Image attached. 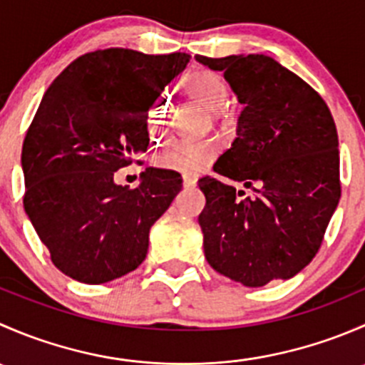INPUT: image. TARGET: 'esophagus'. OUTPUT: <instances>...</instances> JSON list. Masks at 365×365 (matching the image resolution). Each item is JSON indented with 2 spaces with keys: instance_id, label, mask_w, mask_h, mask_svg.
Returning <instances> with one entry per match:
<instances>
[{
  "instance_id": "34e87169",
  "label": "esophagus",
  "mask_w": 365,
  "mask_h": 365,
  "mask_svg": "<svg viewBox=\"0 0 365 365\" xmlns=\"http://www.w3.org/2000/svg\"><path fill=\"white\" fill-rule=\"evenodd\" d=\"M182 185L185 187V189H189V187H194V185H196V178H192V176H183Z\"/></svg>"
}]
</instances>
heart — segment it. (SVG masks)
<instances>
[{
  "label": "heart",
  "mask_w": 365,
  "mask_h": 365,
  "mask_svg": "<svg viewBox=\"0 0 365 365\" xmlns=\"http://www.w3.org/2000/svg\"><path fill=\"white\" fill-rule=\"evenodd\" d=\"M187 91L200 98L208 109H217L226 101V88L219 77L212 73H200L187 79ZM168 98L159 97L146 109L145 123L146 130L152 138H159L164 134L165 116H168ZM219 155V145L215 141H201L194 145H175L159 153L155 164L162 169L182 173V175H194L205 169L210 162Z\"/></svg>",
  "instance_id": "1"
}]
</instances>
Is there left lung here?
<instances>
[{"mask_svg": "<svg viewBox=\"0 0 365 365\" xmlns=\"http://www.w3.org/2000/svg\"><path fill=\"white\" fill-rule=\"evenodd\" d=\"M196 60L224 72L244 111L238 138L213 171L256 196L200 180L206 261L249 288L289 279L322 247L341 197L339 141L332 113L304 79L264 54Z\"/></svg>", "mask_w": 365, "mask_h": 365, "instance_id": "left-lung-1", "label": "left lung"}]
</instances>
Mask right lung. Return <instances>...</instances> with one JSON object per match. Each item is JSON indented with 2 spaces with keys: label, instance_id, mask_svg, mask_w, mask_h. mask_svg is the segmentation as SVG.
<instances>
[{
  "label": "right lung",
  "instance_id": "obj_1",
  "mask_svg": "<svg viewBox=\"0 0 365 365\" xmlns=\"http://www.w3.org/2000/svg\"><path fill=\"white\" fill-rule=\"evenodd\" d=\"M189 60L98 49L47 88L24 138L23 201L51 261L68 277L102 284L145 261L150 227L180 192L182 176L146 168L135 189L113 178L146 152V109Z\"/></svg>",
  "mask_w": 365,
  "mask_h": 365
}]
</instances>
